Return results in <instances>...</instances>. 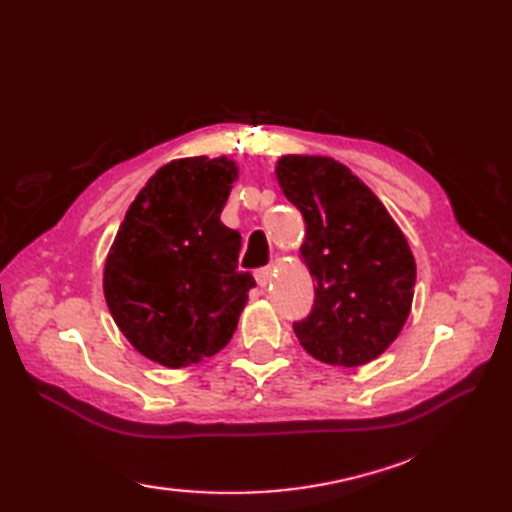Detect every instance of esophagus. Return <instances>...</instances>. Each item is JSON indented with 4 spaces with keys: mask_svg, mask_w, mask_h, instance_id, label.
<instances>
[{
    "mask_svg": "<svg viewBox=\"0 0 512 512\" xmlns=\"http://www.w3.org/2000/svg\"><path fill=\"white\" fill-rule=\"evenodd\" d=\"M254 275H256L258 286H260V288H267V286L271 284L275 273H273V267H262V269H258Z\"/></svg>",
    "mask_w": 512,
    "mask_h": 512,
    "instance_id": "esophagus-1",
    "label": "esophagus"
}]
</instances>
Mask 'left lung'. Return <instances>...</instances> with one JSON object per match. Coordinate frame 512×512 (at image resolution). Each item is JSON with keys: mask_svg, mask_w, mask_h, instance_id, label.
<instances>
[{"mask_svg": "<svg viewBox=\"0 0 512 512\" xmlns=\"http://www.w3.org/2000/svg\"><path fill=\"white\" fill-rule=\"evenodd\" d=\"M280 188L305 220L301 256L314 307L294 322L314 359L359 367L389 348L408 320L416 262L404 232L352 170L331 158L284 156Z\"/></svg>", "mask_w": 512, "mask_h": 512, "instance_id": "left-lung-1", "label": "left lung"}]
</instances>
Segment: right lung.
Instances as JSON below:
<instances>
[{
  "label": "right lung",
  "instance_id": "1",
  "mask_svg": "<svg viewBox=\"0 0 512 512\" xmlns=\"http://www.w3.org/2000/svg\"><path fill=\"white\" fill-rule=\"evenodd\" d=\"M237 179L226 158L162 166L130 205L104 265V297L128 342L170 369L220 352L254 277L237 271L241 235L220 222Z\"/></svg>",
  "mask_w": 512,
  "mask_h": 512
}]
</instances>
